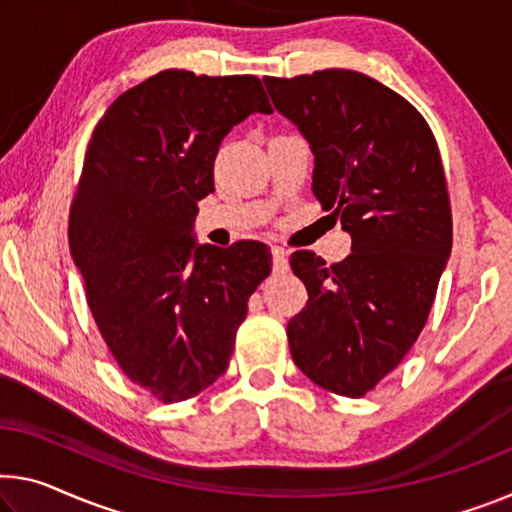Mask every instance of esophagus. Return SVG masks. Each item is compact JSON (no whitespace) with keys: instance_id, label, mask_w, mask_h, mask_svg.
<instances>
[{"instance_id":"34e87169","label":"esophagus","mask_w":512,"mask_h":512,"mask_svg":"<svg viewBox=\"0 0 512 512\" xmlns=\"http://www.w3.org/2000/svg\"><path fill=\"white\" fill-rule=\"evenodd\" d=\"M272 267L274 272H286L288 270V258H286V249L283 247H272Z\"/></svg>"}]
</instances>
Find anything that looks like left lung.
<instances>
[{
  "label": "left lung",
  "instance_id": "left-lung-1",
  "mask_svg": "<svg viewBox=\"0 0 512 512\" xmlns=\"http://www.w3.org/2000/svg\"><path fill=\"white\" fill-rule=\"evenodd\" d=\"M263 82L316 155L322 210L352 235L341 263L290 256L309 293L288 322L290 355L318 387L361 398L405 359L435 302L453 245L442 155L419 109L357 70Z\"/></svg>",
  "mask_w": 512,
  "mask_h": 512
}]
</instances>
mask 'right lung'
Returning a JSON list of instances; mask_svg holds the SVG:
<instances>
[{
  "label": "right lung",
  "mask_w": 512,
  "mask_h": 512,
  "mask_svg": "<svg viewBox=\"0 0 512 512\" xmlns=\"http://www.w3.org/2000/svg\"><path fill=\"white\" fill-rule=\"evenodd\" d=\"M251 112H272L258 77L169 68L121 93L86 148L70 251L116 364L162 403L226 371L249 297L272 270L263 242L192 238L219 144Z\"/></svg>",
  "instance_id": "obj_1"
}]
</instances>
